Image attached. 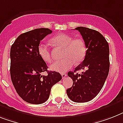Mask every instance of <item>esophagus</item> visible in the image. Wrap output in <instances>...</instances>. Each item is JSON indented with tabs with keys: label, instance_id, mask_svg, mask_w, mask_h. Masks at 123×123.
I'll use <instances>...</instances> for the list:
<instances>
[{
	"label": "esophagus",
	"instance_id": "1",
	"mask_svg": "<svg viewBox=\"0 0 123 123\" xmlns=\"http://www.w3.org/2000/svg\"><path fill=\"white\" fill-rule=\"evenodd\" d=\"M67 75L66 74H65V73H62V79L65 78L66 77H67Z\"/></svg>",
	"mask_w": 123,
	"mask_h": 123
}]
</instances>
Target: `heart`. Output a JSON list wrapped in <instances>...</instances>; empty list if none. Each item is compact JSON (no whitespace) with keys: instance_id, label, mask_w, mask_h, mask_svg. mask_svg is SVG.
Wrapping results in <instances>:
<instances>
[{"instance_id":"heart-1","label":"heart","mask_w":123,"mask_h":123,"mask_svg":"<svg viewBox=\"0 0 123 123\" xmlns=\"http://www.w3.org/2000/svg\"><path fill=\"white\" fill-rule=\"evenodd\" d=\"M51 41L55 45L63 48V58L64 59L51 64V70L58 72H65L72 67L74 63H80L84 60L87 53V46L82 38H75L67 34H59L53 37ZM38 54L41 59L46 63L52 60L49 47L46 44L40 43L37 47Z\"/></svg>"}]
</instances>
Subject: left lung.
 Returning <instances> with one entry per match:
<instances>
[{
  "label": "left lung",
  "mask_w": 123,
  "mask_h": 123,
  "mask_svg": "<svg viewBox=\"0 0 123 123\" xmlns=\"http://www.w3.org/2000/svg\"><path fill=\"white\" fill-rule=\"evenodd\" d=\"M87 46L86 57L82 63L68 75L73 86L67 90L68 97L75 102L90 101L99 94L109 71V48L105 37L98 31L85 27H76ZM84 70L82 74L77 71Z\"/></svg>",
  "instance_id": "obj_1"
}]
</instances>
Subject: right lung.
Wrapping results in <instances>:
<instances>
[{
	"instance_id": "1",
	"label": "right lung",
	"mask_w": 123,
	"mask_h": 123,
	"mask_svg": "<svg viewBox=\"0 0 123 123\" xmlns=\"http://www.w3.org/2000/svg\"><path fill=\"white\" fill-rule=\"evenodd\" d=\"M52 31L39 28L19 35L11 46V77L16 92L26 102L39 104L48 99L51 89L62 78L58 72L48 71L38 54L40 41ZM47 71L48 75L41 74Z\"/></svg>"
}]
</instances>
